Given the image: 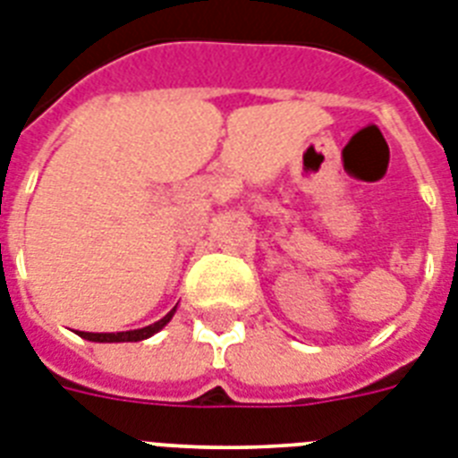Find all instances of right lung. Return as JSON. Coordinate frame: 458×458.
<instances>
[{"mask_svg": "<svg viewBox=\"0 0 458 458\" xmlns=\"http://www.w3.org/2000/svg\"><path fill=\"white\" fill-rule=\"evenodd\" d=\"M172 314H174V310H172L167 317H163L160 321H156V324L146 326V328H140V330H125V333H83V330H76L83 340H90V342H140V340H146V337H151L153 333H157V330L163 328L167 321L172 318Z\"/></svg>", "mask_w": 458, "mask_h": 458, "instance_id": "1", "label": "right lung"}]
</instances>
